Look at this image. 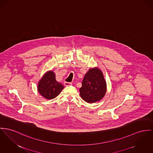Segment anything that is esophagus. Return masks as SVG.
<instances>
[{
    "mask_svg": "<svg viewBox=\"0 0 153 153\" xmlns=\"http://www.w3.org/2000/svg\"><path fill=\"white\" fill-rule=\"evenodd\" d=\"M71 85L72 83H71V82H64V85L65 86H70Z\"/></svg>",
    "mask_w": 153,
    "mask_h": 153,
    "instance_id": "esophagus-1",
    "label": "esophagus"
}]
</instances>
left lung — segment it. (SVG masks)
Wrapping results in <instances>:
<instances>
[{
    "mask_svg": "<svg viewBox=\"0 0 153 153\" xmlns=\"http://www.w3.org/2000/svg\"><path fill=\"white\" fill-rule=\"evenodd\" d=\"M107 92V83L103 74L98 67L90 68L82 82L79 93L82 99L87 102H99Z\"/></svg>",
    "mask_w": 153,
    "mask_h": 153,
    "instance_id": "left-lung-1",
    "label": "left lung"
}]
</instances>
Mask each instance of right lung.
Here are the masks:
<instances>
[{"label":"right lung","instance_id":"obj_1","mask_svg":"<svg viewBox=\"0 0 153 153\" xmlns=\"http://www.w3.org/2000/svg\"><path fill=\"white\" fill-rule=\"evenodd\" d=\"M64 86L57 81L56 74L53 71L46 72L38 83V90L42 96L51 100L56 97L64 89Z\"/></svg>","mask_w":153,"mask_h":153}]
</instances>
